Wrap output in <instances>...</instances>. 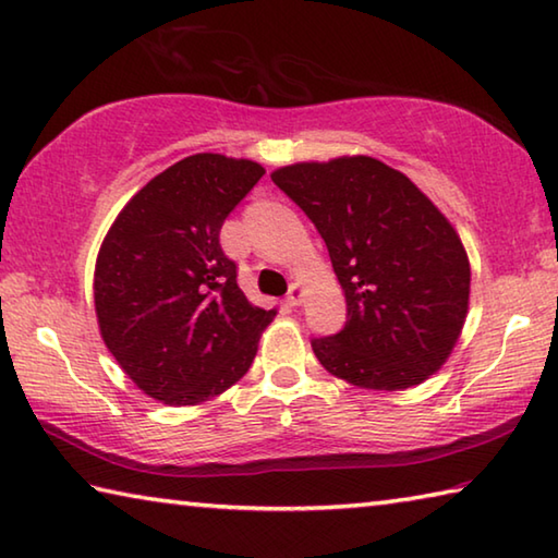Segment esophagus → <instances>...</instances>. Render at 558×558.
Wrapping results in <instances>:
<instances>
[{
  "label": "esophagus",
  "instance_id": "obj_1",
  "mask_svg": "<svg viewBox=\"0 0 558 558\" xmlns=\"http://www.w3.org/2000/svg\"><path fill=\"white\" fill-rule=\"evenodd\" d=\"M302 300H305V288H302L300 282H292L290 292H288V305L295 307V305H300Z\"/></svg>",
  "mask_w": 558,
  "mask_h": 558
}]
</instances>
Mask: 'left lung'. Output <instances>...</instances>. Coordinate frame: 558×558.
<instances>
[{"instance_id":"left-lung-1","label":"left lung","mask_w":558,"mask_h":558,"mask_svg":"<svg viewBox=\"0 0 558 558\" xmlns=\"http://www.w3.org/2000/svg\"><path fill=\"white\" fill-rule=\"evenodd\" d=\"M270 177L317 226L347 300L342 332L313 339L319 364L372 391L430 379L470 305L468 251L446 214L366 155L295 162Z\"/></svg>"}]
</instances>
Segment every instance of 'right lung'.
Returning a JSON list of instances; mask_svg holds the SVG:
<instances>
[{
  "label": "right lung",
  "mask_w": 558,
  "mask_h": 558,
  "mask_svg": "<svg viewBox=\"0 0 558 558\" xmlns=\"http://www.w3.org/2000/svg\"><path fill=\"white\" fill-rule=\"evenodd\" d=\"M263 174L253 159H179L122 206L102 239L93 272L100 337L149 399L204 403L251 369L278 310L243 295L219 233Z\"/></svg>",
  "instance_id": "add662e5"
}]
</instances>
